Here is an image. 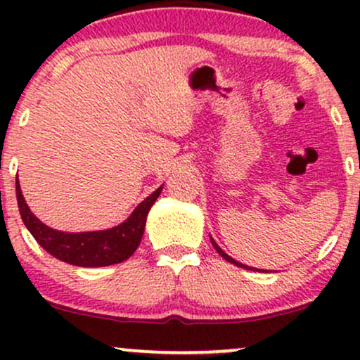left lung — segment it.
Listing matches in <instances>:
<instances>
[{"label": "left lung", "instance_id": "obj_1", "mask_svg": "<svg viewBox=\"0 0 360 360\" xmlns=\"http://www.w3.org/2000/svg\"><path fill=\"white\" fill-rule=\"evenodd\" d=\"M212 243H213L214 250H217V252H218V254H220L223 259H225V260H229V262H230V264H235V266H238V267H243V269H250V271H252V269H254V267H249V266H245V264L238 262V260H235V259H232V257H230V255H229V254H225V252H223V250L220 249V247H218V243H217V242H214V240H213V238H212Z\"/></svg>", "mask_w": 360, "mask_h": 360}]
</instances>
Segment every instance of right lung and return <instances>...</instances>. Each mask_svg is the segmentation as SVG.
<instances>
[{"mask_svg":"<svg viewBox=\"0 0 360 360\" xmlns=\"http://www.w3.org/2000/svg\"><path fill=\"white\" fill-rule=\"evenodd\" d=\"M160 191H162V186L146 198L127 218V221L120 223L113 229L68 233L44 225L30 212L28 205L25 203L18 177H16V201H18L20 214H22V220L28 232L34 235L35 240L53 257L79 267L111 266V264L123 262L130 257L142 240L148 210L155 203Z\"/></svg>","mask_w":360,"mask_h":360,"instance_id":"right-lung-1","label":"right lung"}]
</instances>
